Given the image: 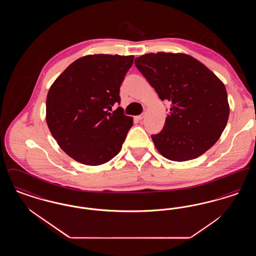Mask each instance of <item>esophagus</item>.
<instances>
[{
    "mask_svg": "<svg viewBox=\"0 0 256 256\" xmlns=\"http://www.w3.org/2000/svg\"><path fill=\"white\" fill-rule=\"evenodd\" d=\"M144 117H145V114H141V115H138V116H136L135 118H136V120H138V121H141V120H143V119H144Z\"/></svg>",
    "mask_w": 256,
    "mask_h": 256,
    "instance_id": "34e87169",
    "label": "esophagus"
}]
</instances>
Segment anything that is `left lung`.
<instances>
[{"label": "left lung", "mask_w": 256, "mask_h": 256, "mask_svg": "<svg viewBox=\"0 0 256 256\" xmlns=\"http://www.w3.org/2000/svg\"><path fill=\"white\" fill-rule=\"evenodd\" d=\"M134 63L160 100L172 104L163 130L152 135L159 152L172 161L204 154L219 140L228 120L224 84L185 54H146Z\"/></svg>", "instance_id": "1"}]
</instances>
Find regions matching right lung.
Instances as JSON below:
<instances>
[{"label":"right lung","mask_w":256,"mask_h":256,"mask_svg":"<svg viewBox=\"0 0 256 256\" xmlns=\"http://www.w3.org/2000/svg\"><path fill=\"white\" fill-rule=\"evenodd\" d=\"M134 56L89 54L71 65L50 87L46 121L52 137L76 161L97 166L122 148L132 117L120 104V86Z\"/></svg>","instance_id":"obj_1"}]
</instances>
